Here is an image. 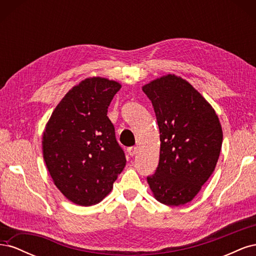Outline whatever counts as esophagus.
I'll return each mask as SVG.
<instances>
[{
	"mask_svg": "<svg viewBox=\"0 0 256 256\" xmlns=\"http://www.w3.org/2000/svg\"><path fill=\"white\" fill-rule=\"evenodd\" d=\"M127 152H128V154H130L131 157H134V154L138 152V147H136V146L128 147V148H127Z\"/></svg>",
	"mask_w": 256,
	"mask_h": 256,
	"instance_id": "esophagus-1",
	"label": "esophagus"
}]
</instances>
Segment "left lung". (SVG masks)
Instances as JSON below:
<instances>
[{
	"label": "left lung",
	"mask_w": 256,
	"mask_h": 256,
	"mask_svg": "<svg viewBox=\"0 0 256 256\" xmlns=\"http://www.w3.org/2000/svg\"><path fill=\"white\" fill-rule=\"evenodd\" d=\"M142 90L152 104L160 131L159 164L147 182L162 204L189 203L219 159L223 132L218 115L188 81L175 74L162 76Z\"/></svg>",
	"instance_id": "1"
}]
</instances>
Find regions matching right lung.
Returning a JSON list of instances; mask_svg holds the SVG:
<instances>
[{"mask_svg":"<svg viewBox=\"0 0 256 256\" xmlns=\"http://www.w3.org/2000/svg\"><path fill=\"white\" fill-rule=\"evenodd\" d=\"M120 83L102 76L81 81L52 112L42 134V156L54 184L70 202L98 204L126 166L108 118Z\"/></svg>","mask_w":256,"mask_h":256,"instance_id":"obj_1","label":"right lung"}]
</instances>
